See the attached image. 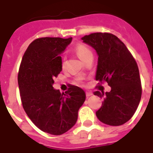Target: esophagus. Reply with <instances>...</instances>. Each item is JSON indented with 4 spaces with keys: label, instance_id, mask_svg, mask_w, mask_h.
Masks as SVG:
<instances>
[{
    "label": "esophagus",
    "instance_id": "34e87169",
    "mask_svg": "<svg viewBox=\"0 0 153 153\" xmlns=\"http://www.w3.org/2000/svg\"><path fill=\"white\" fill-rule=\"evenodd\" d=\"M93 95V93H91V92H86V97H90V96Z\"/></svg>",
    "mask_w": 153,
    "mask_h": 153
}]
</instances>
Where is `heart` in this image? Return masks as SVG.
<instances>
[{"label":"heart","instance_id":"heart-1","mask_svg":"<svg viewBox=\"0 0 153 153\" xmlns=\"http://www.w3.org/2000/svg\"><path fill=\"white\" fill-rule=\"evenodd\" d=\"M75 52L81 60H83L87 55L91 53V51H90L88 47L81 43L76 44V46L75 47Z\"/></svg>","mask_w":153,"mask_h":153}]
</instances>
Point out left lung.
<instances>
[{
	"instance_id": "8db88e82",
	"label": "left lung",
	"mask_w": 153,
	"mask_h": 153,
	"mask_svg": "<svg viewBox=\"0 0 153 153\" xmlns=\"http://www.w3.org/2000/svg\"><path fill=\"white\" fill-rule=\"evenodd\" d=\"M81 40L95 50L98 55L96 79L107 82L111 90L96 91L103 97L97 118L109 126H120L134 115L142 96V86L137 63L125 44L109 33H93Z\"/></svg>"
}]
</instances>
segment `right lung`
<instances>
[{"instance_id": "1", "label": "right lung", "mask_w": 153, "mask_h": 153, "mask_svg": "<svg viewBox=\"0 0 153 153\" xmlns=\"http://www.w3.org/2000/svg\"><path fill=\"white\" fill-rule=\"evenodd\" d=\"M72 37H42L33 40L24 53L18 73V85L24 111L37 128L62 135L75 125L86 94L71 86L61 93L53 89V78L62 70L60 54Z\"/></svg>"}]
</instances>
